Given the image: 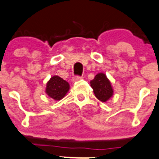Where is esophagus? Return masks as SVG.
Here are the masks:
<instances>
[{
    "mask_svg": "<svg viewBox=\"0 0 159 159\" xmlns=\"http://www.w3.org/2000/svg\"><path fill=\"white\" fill-rule=\"evenodd\" d=\"M81 76H78V75H76V76H74L72 78V81L75 82V81H79V80L81 79Z\"/></svg>",
    "mask_w": 159,
    "mask_h": 159,
    "instance_id": "34e87169",
    "label": "esophagus"
}]
</instances>
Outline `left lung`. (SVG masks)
I'll list each match as a JSON object with an SVG mask.
<instances>
[{"mask_svg": "<svg viewBox=\"0 0 159 159\" xmlns=\"http://www.w3.org/2000/svg\"><path fill=\"white\" fill-rule=\"evenodd\" d=\"M90 84L95 96L100 101H107L113 95L114 92L111 82L106 75L103 73H99L96 75L94 79L90 81Z\"/></svg>", "mask_w": 159, "mask_h": 159, "instance_id": "1", "label": "left lung"}]
</instances>
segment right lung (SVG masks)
Instances as JSON below:
<instances>
[{
  "label": "right lung",
  "mask_w": 159,
  "mask_h": 159,
  "mask_svg": "<svg viewBox=\"0 0 159 159\" xmlns=\"http://www.w3.org/2000/svg\"><path fill=\"white\" fill-rule=\"evenodd\" d=\"M70 89L69 83L59 76L50 78L46 86V93L55 100L63 99Z\"/></svg>",
  "instance_id": "obj_1"
}]
</instances>
